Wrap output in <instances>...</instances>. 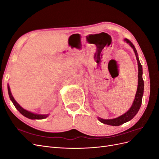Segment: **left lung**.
Listing matches in <instances>:
<instances>
[{
    "label": "left lung",
    "mask_w": 159,
    "mask_h": 159,
    "mask_svg": "<svg viewBox=\"0 0 159 159\" xmlns=\"http://www.w3.org/2000/svg\"><path fill=\"white\" fill-rule=\"evenodd\" d=\"M124 41L126 42L127 44H129L135 54L136 58L138 63V86L137 89V93L134 97V99L133 101V103L131 105V107L127 111V112L123 114L121 116H119L117 118L114 119H104L100 117H98V120L102 122V123L109 125L112 126H119L131 120L136 114L138 113L139 109L141 107V105L142 103V99L144 92V81L143 80V67L140 63V61L139 59V56L137 54V52L136 50L135 47L133 44V43L129 40L127 38L124 39Z\"/></svg>",
    "instance_id": "8db88e82"
}]
</instances>
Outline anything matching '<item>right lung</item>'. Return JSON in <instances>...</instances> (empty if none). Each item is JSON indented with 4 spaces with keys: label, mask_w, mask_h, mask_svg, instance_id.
Returning a JSON list of instances; mask_svg holds the SVG:
<instances>
[{
    "label": "right lung",
    "mask_w": 159,
    "mask_h": 159,
    "mask_svg": "<svg viewBox=\"0 0 159 159\" xmlns=\"http://www.w3.org/2000/svg\"><path fill=\"white\" fill-rule=\"evenodd\" d=\"M8 92L9 98H10L11 102H12L14 106H15V107L16 108V109L18 111L20 112L22 115H24L25 117H26L28 119H45V118L48 117L49 114H45V115L37 114V113L30 112V111H27L24 108H22L20 105L16 102V101L14 99V97L11 93V91L10 87H9L8 84Z\"/></svg>",
    "instance_id": "add662e5"
}]
</instances>
